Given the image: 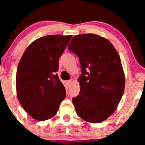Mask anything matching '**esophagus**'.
Masks as SVG:
<instances>
[{
	"label": "esophagus",
	"mask_w": 145,
	"mask_h": 145,
	"mask_svg": "<svg viewBox=\"0 0 145 145\" xmlns=\"http://www.w3.org/2000/svg\"><path fill=\"white\" fill-rule=\"evenodd\" d=\"M67 83H68V85H69V86H70V85H71V84L72 83V79L69 80V81H67Z\"/></svg>",
	"instance_id": "1"
}]
</instances>
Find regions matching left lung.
Returning <instances> with one entry per match:
<instances>
[{
  "mask_svg": "<svg viewBox=\"0 0 145 145\" xmlns=\"http://www.w3.org/2000/svg\"><path fill=\"white\" fill-rule=\"evenodd\" d=\"M68 49L79 57L80 92L72 101L84 120L99 123L113 113L122 98L125 77L117 51L109 40L94 34L75 36Z\"/></svg>",
  "mask_w": 145,
  "mask_h": 145,
  "instance_id": "left-lung-1",
  "label": "left lung"
}]
</instances>
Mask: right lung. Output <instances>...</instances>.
Here are the masks:
<instances>
[{
    "instance_id": "1",
    "label": "right lung",
    "mask_w": 145,
    "mask_h": 145,
    "mask_svg": "<svg viewBox=\"0 0 145 145\" xmlns=\"http://www.w3.org/2000/svg\"><path fill=\"white\" fill-rule=\"evenodd\" d=\"M72 35L43 36L29 45L17 67L18 100L34 119L48 120L57 113L66 90L56 73L59 59Z\"/></svg>"
}]
</instances>
